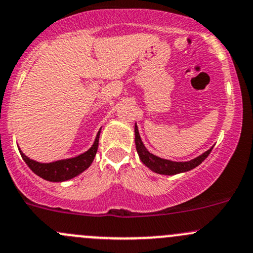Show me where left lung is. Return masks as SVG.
Wrapping results in <instances>:
<instances>
[{
    "mask_svg": "<svg viewBox=\"0 0 253 253\" xmlns=\"http://www.w3.org/2000/svg\"><path fill=\"white\" fill-rule=\"evenodd\" d=\"M134 136H136L134 142H136V148H137V153H138L139 155V159H141L143 164H144L147 168H149L152 171L157 172V174H160V175H176V174H180V172L190 171V170L195 169L196 167H198V165H200L201 163H202L203 160L211 154V149H213V148H211V149L203 153L202 155L190 160V162H180V163L171 162V160L162 159V158L157 157V155H153L152 153L148 152L147 148H145L144 144H143L141 136H139L137 125L134 126Z\"/></svg>",
    "mask_w": 253,
    "mask_h": 253,
    "instance_id": "obj_1",
    "label": "left lung"
}]
</instances>
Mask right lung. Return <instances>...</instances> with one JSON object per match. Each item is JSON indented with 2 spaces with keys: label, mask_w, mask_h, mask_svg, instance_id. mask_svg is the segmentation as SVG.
Segmentation results:
<instances>
[{
  "label": "right lung",
  "mask_w": 253,
  "mask_h": 253,
  "mask_svg": "<svg viewBox=\"0 0 253 253\" xmlns=\"http://www.w3.org/2000/svg\"><path fill=\"white\" fill-rule=\"evenodd\" d=\"M99 134H100V131L96 134L95 142L91 145L90 149L86 150L83 154L78 155V157L71 158V159L57 160V162L53 163H39L29 159L27 155L23 154L20 149L19 152L23 160L27 163V165L34 174L40 176L44 180L51 181V182H62V181H67L70 178L76 177L90 167L94 158H95L96 152H98Z\"/></svg>",
  "instance_id": "add662e5"
}]
</instances>
